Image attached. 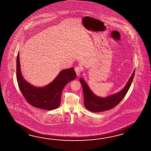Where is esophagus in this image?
I'll list each match as a JSON object with an SVG mask.
<instances>
[{"instance_id": "1", "label": "esophagus", "mask_w": 151, "mask_h": 151, "mask_svg": "<svg viewBox=\"0 0 151 151\" xmlns=\"http://www.w3.org/2000/svg\"><path fill=\"white\" fill-rule=\"evenodd\" d=\"M74 70L76 72V73L77 74V76H80L81 74V68L79 66H76L75 68H74Z\"/></svg>"}]
</instances>
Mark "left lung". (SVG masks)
Returning a JSON list of instances; mask_svg holds the SVG:
<instances>
[{
  "instance_id": "1",
  "label": "left lung",
  "mask_w": 151,
  "mask_h": 151,
  "mask_svg": "<svg viewBox=\"0 0 151 151\" xmlns=\"http://www.w3.org/2000/svg\"><path fill=\"white\" fill-rule=\"evenodd\" d=\"M134 74L135 70L127 85L120 92L106 98H101L93 94L84 79L81 78L80 81L84 93L85 107L91 112H99L109 110L116 107L123 99L127 93H128L134 77Z\"/></svg>"
}]
</instances>
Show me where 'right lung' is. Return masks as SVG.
I'll return each instance as SVG.
<instances>
[{"label": "right lung", "instance_id": "add662e5", "mask_svg": "<svg viewBox=\"0 0 151 151\" xmlns=\"http://www.w3.org/2000/svg\"><path fill=\"white\" fill-rule=\"evenodd\" d=\"M19 52L16 60V78L21 92L27 102L35 108L52 110L60 104L62 90L70 81L77 77L73 68L62 70L49 84L43 88H37L26 81L20 70Z\"/></svg>", "mask_w": 151, "mask_h": 151}]
</instances>
